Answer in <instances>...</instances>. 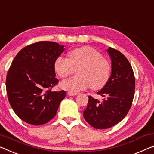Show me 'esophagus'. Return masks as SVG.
Wrapping results in <instances>:
<instances>
[{"label": "esophagus", "instance_id": "1", "mask_svg": "<svg viewBox=\"0 0 154 154\" xmlns=\"http://www.w3.org/2000/svg\"><path fill=\"white\" fill-rule=\"evenodd\" d=\"M78 94L77 93H72V92H68V95L69 96H77Z\"/></svg>", "mask_w": 154, "mask_h": 154}]
</instances>
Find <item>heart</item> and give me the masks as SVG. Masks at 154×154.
Instances as JSON below:
<instances>
[{
  "mask_svg": "<svg viewBox=\"0 0 154 154\" xmlns=\"http://www.w3.org/2000/svg\"><path fill=\"white\" fill-rule=\"evenodd\" d=\"M54 70L62 79L70 76L77 69L78 75L63 82L65 90L77 93L91 86L94 90L101 89L107 83L111 73L109 61L100 53L90 47L72 49L68 58L59 56L54 61Z\"/></svg>",
  "mask_w": 154,
  "mask_h": 154,
  "instance_id": "heart-1",
  "label": "heart"
}]
</instances>
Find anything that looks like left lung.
I'll use <instances>...</instances> for the list:
<instances>
[{
    "label": "left lung",
    "instance_id": "left-lung-1",
    "mask_svg": "<svg viewBox=\"0 0 154 154\" xmlns=\"http://www.w3.org/2000/svg\"><path fill=\"white\" fill-rule=\"evenodd\" d=\"M112 72L107 83L97 94L102 100L88 96L84 118L96 129L109 128L123 119L131 109L135 94L134 72L126 57L116 49L109 47Z\"/></svg>",
    "mask_w": 154,
    "mask_h": 154
}]
</instances>
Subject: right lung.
<instances>
[{
    "mask_svg": "<svg viewBox=\"0 0 154 154\" xmlns=\"http://www.w3.org/2000/svg\"><path fill=\"white\" fill-rule=\"evenodd\" d=\"M63 45L40 41L21 49L6 77L8 98L15 114L26 123L43 125L54 117L66 91H52L58 83L54 68Z\"/></svg>",
    "mask_w": 154,
    "mask_h": 154,
    "instance_id": "obj_1",
    "label": "right lung"
}]
</instances>
